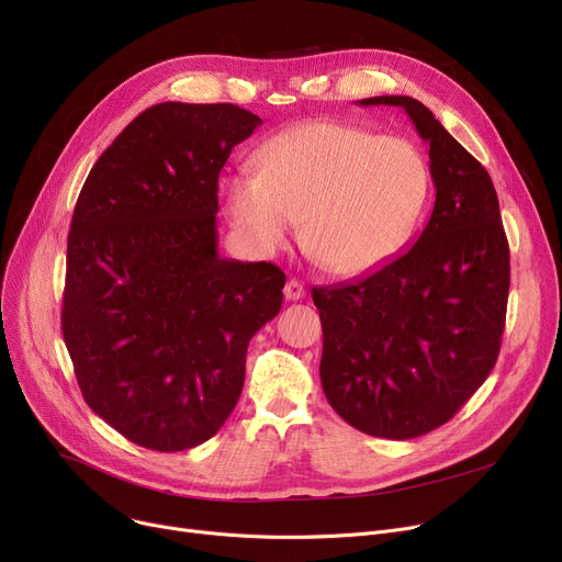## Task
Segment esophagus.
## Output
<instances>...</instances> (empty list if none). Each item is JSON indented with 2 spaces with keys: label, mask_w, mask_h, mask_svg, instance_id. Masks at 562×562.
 Listing matches in <instances>:
<instances>
[{
  "label": "esophagus",
  "mask_w": 562,
  "mask_h": 562,
  "mask_svg": "<svg viewBox=\"0 0 562 562\" xmlns=\"http://www.w3.org/2000/svg\"><path fill=\"white\" fill-rule=\"evenodd\" d=\"M305 296V286L299 280H289L284 284V299L286 301H301Z\"/></svg>",
  "instance_id": "esophagus-1"
}]
</instances>
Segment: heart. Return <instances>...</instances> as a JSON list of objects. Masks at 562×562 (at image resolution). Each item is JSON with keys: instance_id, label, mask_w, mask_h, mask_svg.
I'll list each match as a JSON object with an SVG mask.
<instances>
[{"instance_id": "b5f03b06", "label": "heart", "mask_w": 562, "mask_h": 562, "mask_svg": "<svg viewBox=\"0 0 562 562\" xmlns=\"http://www.w3.org/2000/svg\"><path fill=\"white\" fill-rule=\"evenodd\" d=\"M257 175L223 182L225 212L259 257L303 246L335 276H362L396 257L422 218L428 166L415 145L362 127L314 121L284 130L255 155Z\"/></svg>"}]
</instances>
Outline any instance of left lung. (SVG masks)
Returning a JSON list of instances; mask_svg holds the SVG:
<instances>
[{"mask_svg":"<svg viewBox=\"0 0 562 562\" xmlns=\"http://www.w3.org/2000/svg\"><path fill=\"white\" fill-rule=\"evenodd\" d=\"M401 106L430 145L435 206L417 244L371 276L314 286L321 385L367 435L412 439L445 426L496 364L506 326L510 248L487 170L407 95Z\"/></svg>","mask_w":562,"mask_h":562,"instance_id":"8db88e82","label":"left lung"}]
</instances>
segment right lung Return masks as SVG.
<instances>
[{
  "label": "right lung",
  "mask_w": 562,
  "mask_h": 562,
  "mask_svg": "<svg viewBox=\"0 0 562 562\" xmlns=\"http://www.w3.org/2000/svg\"><path fill=\"white\" fill-rule=\"evenodd\" d=\"M257 125L227 102L155 104L81 187L64 339L88 407L138 447L214 437L244 390L250 339L282 307L276 263L218 255V175Z\"/></svg>",
  "instance_id": "obj_1"
}]
</instances>
